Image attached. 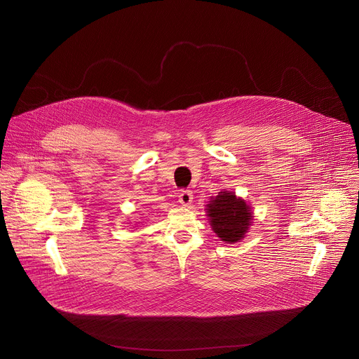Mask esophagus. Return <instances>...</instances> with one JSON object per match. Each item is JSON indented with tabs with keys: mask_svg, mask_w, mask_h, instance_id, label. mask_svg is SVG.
<instances>
[{
	"mask_svg": "<svg viewBox=\"0 0 359 359\" xmlns=\"http://www.w3.org/2000/svg\"><path fill=\"white\" fill-rule=\"evenodd\" d=\"M191 201H193V193L190 190H182L179 193V203H182L183 206H189Z\"/></svg>",
	"mask_w": 359,
	"mask_h": 359,
	"instance_id": "34e87169",
	"label": "esophagus"
}]
</instances>
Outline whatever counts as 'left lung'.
<instances>
[{"mask_svg":"<svg viewBox=\"0 0 359 359\" xmlns=\"http://www.w3.org/2000/svg\"><path fill=\"white\" fill-rule=\"evenodd\" d=\"M206 210L210 226L222 241L231 244L244 238L252 216L243 198L224 190L210 200Z\"/></svg>","mask_w":359,"mask_h":359,"instance_id":"1","label":"left lung"}]
</instances>
